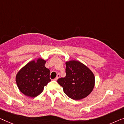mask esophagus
I'll use <instances>...</instances> for the list:
<instances>
[{
	"mask_svg": "<svg viewBox=\"0 0 124 124\" xmlns=\"http://www.w3.org/2000/svg\"><path fill=\"white\" fill-rule=\"evenodd\" d=\"M60 74H57V77H56V78H54V80L55 81H57V80H58V79L60 78Z\"/></svg>",
	"mask_w": 124,
	"mask_h": 124,
	"instance_id": "1",
	"label": "esophagus"
}]
</instances>
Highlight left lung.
I'll list each match as a JSON object with an SVG mask.
<instances>
[{"mask_svg":"<svg viewBox=\"0 0 124 124\" xmlns=\"http://www.w3.org/2000/svg\"><path fill=\"white\" fill-rule=\"evenodd\" d=\"M65 77L58 79L65 94L75 100L89 95L95 86V76L86 66L77 61L66 62Z\"/></svg>","mask_w":124,"mask_h":124,"instance_id":"8db88e82","label":"left lung"}]
</instances>
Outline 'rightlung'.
<instances>
[{"label":"right lung","instance_id":"add662e5","mask_svg":"<svg viewBox=\"0 0 124 124\" xmlns=\"http://www.w3.org/2000/svg\"><path fill=\"white\" fill-rule=\"evenodd\" d=\"M46 61L38 58L28 63L16 74V82L22 93L35 97L43 91L44 87L50 82V71L45 67Z\"/></svg>","mask_w":124,"mask_h":124}]
</instances>
